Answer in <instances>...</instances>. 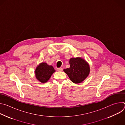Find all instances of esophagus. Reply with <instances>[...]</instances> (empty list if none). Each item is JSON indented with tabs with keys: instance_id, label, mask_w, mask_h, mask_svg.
Returning <instances> with one entry per match:
<instances>
[{
	"instance_id": "obj_1",
	"label": "esophagus",
	"mask_w": 125,
	"mask_h": 125,
	"mask_svg": "<svg viewBox=\"0 0 125 125\" xmlns=\"http://www.w3.org/2000/svg\"><path fill=\"white\" fill-rule=\"evenodd\" d=\"M57 70L58 71H63V68H58L57 69Z\"/></svg>"
}]
</instances>
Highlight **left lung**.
<instances>
[{
  "label": "left lung",
  "instance_id": "1",
  "mask_svg": "<svg viewBox=\"0 0 125 125\" xmlns=\"http://www.w3.org/2000/svg\"><path fill=\"white\" fill-rule=\"evenodd\" d=\"M69 63L70 67L64 69V72L74 83L82 82L90 73V69L88 64L81 58H71Z\"/></svg>",
  "mask_w": 125,
  "mask_h": 125
}]
</instances>
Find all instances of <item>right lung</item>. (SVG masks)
<instances>
[{"instance_id":"right-lung-1","label":"right lung","mask_w":125,"mask_h":125,"mask_svg":"<svg viewBox=\"0 0 125 125\" xmlns=\"http://www.w3.org/2000/svg\"><path fill=\"white\" fill-rule=\"evenodd\" d=\"M55 70L52 66L48 65L46 63H42L37 67L35 70V77L41 83H45L51 77Z\"/></svg>"}]
</instances>
